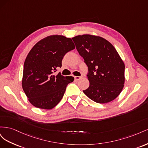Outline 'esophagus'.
Returning <instances> with one entry per match:
<instances>
[{
    "label": "esophagus",
    "mask_w": 148,
    "mask_h": 148,
    "mask_svg": "<svg viewBox=\"0 0 148 148\" xmlns=\"http://www.w3.org/2000/svg\"><path fill=\"white\" fill-rule=\"evenodd\" d=\"M82 78V77H75V79L76 80H79V79H81Z\"/></svg>",
    "instance_id": "34e87169"
}]
</instances>
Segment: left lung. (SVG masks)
<instances>
[{"label":"left lung","mask_w":148,"mask_h":148,"mask_svg":"<svg viewBox=\"0 0 148 148\" xmlns=\"http://www.w3.org/2000/svg\"><path fill=\"white\" fill-rule=\"evenodd\" d=\"M71 39L88 67L89 86L83 92L97 103L114 100L125 83V64L115 47L98 36L83 34Z\"/></svg>","instance_id":"8db88e82"}]
</instances>
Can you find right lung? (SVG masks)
Returning <instances> with one entry per match:
<instances>
[{"label": "right lung", "instance_id": "1", "mask_svg": "<svg viewBox=\"0 0 148 148\" xmlns=\"http://www.w3.org/2000/svg\"><path fill=\"white\" fill-rule=\"evenodd\" d=\"M75 48L71 38L52 35L38 42L26 57L22 88L31 104L42 109H51L58 104L73 77L54 74L65 53Z\"/></svg>", "mask_w": 148, "mask_h": 148}]
</instances>
